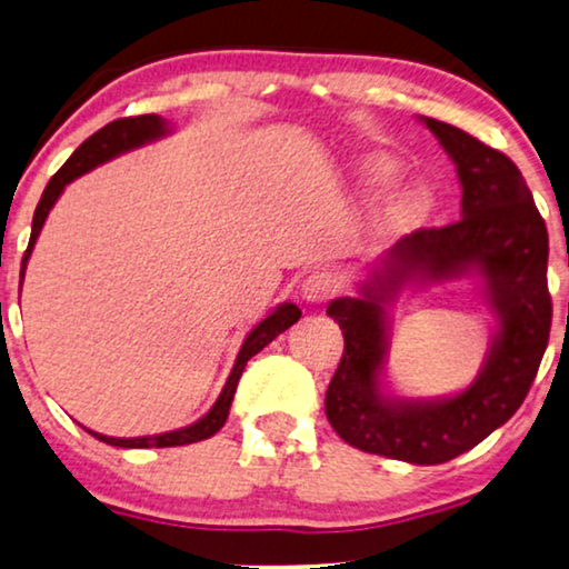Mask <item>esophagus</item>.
<instances>
[{"mask_svg": "<svg viewBox=\"0 0 569 569\" xmlns=\"http://www.w3.org/2000/svg\"><path fill=\"white\" fill-rule=\"evenodd\" d=\"M337 292H339V277L326 269L313 271V274H308L306 282H302V298H306V302H310V306H321V302L331 300Z\"/></svg>", "mask_w": 569, "mask_h": 569, "instance_id": "34e87169", "label": "esophagus"}]
</instances>
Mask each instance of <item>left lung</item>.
<instances>
[{
    "label": "left lung",
    "instance_id": "1",
    "mask_svg": "<svg viewBox=\"0 0 569 569\" xmlns=\"http://www.w3.org/2000/svg\"><path fill=\"white\" fill-rule=\"evenodd\" d=\"M456 162L461 220L401 238L360 284L329 302L345 355L326 391V417L349 446L396 461L432 466L479 446L523 403L549 345V236L531 191L508 154L450 123L422 119ZM477 273L498 318L475 383L442 400L386 397L387 306L401 286Z\"/></svg>",
    "mask_w": 569,
    "mask_h": 569
}]
</instances>
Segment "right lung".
<instances>
[{"label": "right lung", "instance_id": "right-lung-1", "mask_svg": "<svg viewBox=\"0 0 569 569\" xmlns=\"http://www.w3.org/2000/svg\"><path fill=\"white\" fill-rule=\"evenodd\" d=\"M166 134H170L168 121L160 119L158 113H147V116H131V119H119V121L106 123L103 129L84 139V142L72 152V158H69L64 166L53 173L49 186H46L41 201H38L36 214H33V230H30V243H28L26 256H22V274H26L30 251H33L38 232H41L46 217H49L51 207L57 204L61 191L67 189V183H72L74 178H80L82 173H88V170H92V168L103 166V162H108V160L119 158V154H123V152L137 150V147L154 142V139H160ZM300 316H302V310L298 306H292V302H282V306H277L274 310H271V313L263 318V321L256 326L251 333H248L243 347H240V352L236 357V365H232L230 376H228V380H224L222 393L217 396L214 407L209 409L204 417L197 419L193 425L181 427V430H173V432L144 435V438H108V435H100L92 430H88V432L92 435V438L103 440V442H108V446H116V448H173V446H189V442L212 438L214 432H220V427L224 425V419H228V415H230L232 396H236L238 380H240V376H243L246 362L251 360L253 355H259L261 349L269 345V341H274L279 333L290 329L292 323H298Z\"/></svg>", "mask_w": 569, "mask_h": 569}]
</instances>
